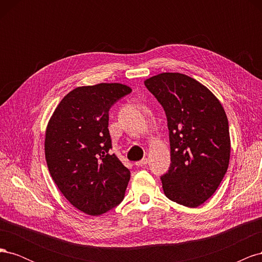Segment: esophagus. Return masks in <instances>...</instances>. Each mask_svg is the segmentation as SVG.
Listing matches in <instances>:
<instances>
[{"mask_svg": "<svg viewBox=\"0 0 262 262\" xmlns=\"http://www.w3.org/2000/svg\"><path fill=\"white\" fill-rule=\"evenodd\" d=\"M147 163H148V160H147V158H143V160H141V161L137 162V163H136V166H138V167H141V166H145V165H147Z\"/></svg>", "mask_w": 262, "mask_h": 262, "instance_id": "esophagus-1", "label": "esophagus"}]
</instances>
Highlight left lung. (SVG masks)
<instances>
[{
  "mask_svg": "<svg viewBox=\"0 0 262 262\" xmlns=\"http://www.w3.org/2000/svg\"><path fill=\"white\" fill-rule=\"evenodd\" d=\"M164 108L170 166L161 176L169 200L196 208L216 191L229 163L227 117L219 99L194 78L162 73L144 82Z\"/></svg>",
  "mask_w": 262,
  "mask_h": 262,
  "instance_id": "obj_1",
  "label": "left lung"
}]
</instances>
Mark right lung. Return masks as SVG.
Instances as JSON below:
<instances>
[{"instance_id": "obj_1", "label": "right lung", "mask_w": 262, "mask_h": 262, "mask_svg": "<svg viewBox=\"0 0 262 262\" xmlns=\"http://www.w3.org/2000/svg\"><path fill=\"white\" fill-rule=\"evenodd\" d=\"M129 86H82L61 100L47 126L46 161L59 190L76 209L101 215L123 200L130 170L112 154L109 110Z\"/></svg>"}]
</instances>
